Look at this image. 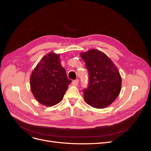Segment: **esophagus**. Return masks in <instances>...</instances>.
<instances>
[{
    "label": "esophagus",
    "mask_w": 151,
    "mask_h": 151,
    "mask_svg": "<svg viewBox=\"0 0 151 151\" xmlns=\"http://www.w3.org/2000/svg\"><path fill=\"white\" fill-rule=\"evenodd\" d=\"M79 84V80L78 79H76L72 81V84L74 86H77Z\"/></svg>",
    "instance_id": "34e87169"
}]
</instances>
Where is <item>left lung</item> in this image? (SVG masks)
<instances>
[{
    "label": "left lung",
    "mask_w": 151,
    "mask_h": 151,
    "mask_svg": "<svg viewBox=\"0 0 151 151\" xmlns=\"http://www.w3.org/2000/svg\"><path fill=\"white\" fill-rule=\"evenodd\" d=\"M88 70V87L83 90L87 104L101 109L110 105L119 95L122 79L117 67L107 55L93 49L81 53Z\"/></svg>",
    "instance_id": "obj_1"
}]
</instances>
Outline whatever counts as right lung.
Returning a JSON list of instances; mask_svg holds the SVG:
<instances>
[{"label": "right lung", "instance_id": "1", "mask_svg": "<svg viewBox=\"0 0 151 151\" xmlns=\"http://www.w3.org/2000/svg\"><path fill=\"white\" fill-rule=\"evenodd\" d=\"M71 82L61 65L59 55L51 52L41 59L32 72L31 90L39 103L52 106L62 101Z\"/></svg>", "mask_w": 151, "mask_h": 151}]
</instances>
